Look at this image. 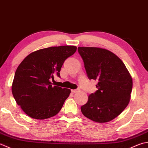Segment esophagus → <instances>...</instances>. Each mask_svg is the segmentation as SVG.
Here are the masks:
<instances>
[{
	"mask_svg": "<svg viewBox=\"0 0 148 148\" xmlns=\"http://www.w3.org/2000/svg\"><path fill=\"white\" fill-rule=\"evenodd\" d=\"M78 89H72V90H71V92H73V93L77 92H78Z\"/></svg>",
	"mask_w": 148,
	"mask_h": 148,
	"instance_id": "1",
	"label": "esophagus"
}]
</instances>
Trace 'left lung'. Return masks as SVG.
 <instances>
[{
  "instance_id": "1",
  "label": "left lung",
  "mask_w": 148,
  "mask_h": 148,
  "mask_svg": "<svg viewBox=\"0 0 148 148\" xmlns=\"http://www.w3.org/2000/svg\"><path fill=\"white\" fill-rule=\"evenodd\" d=\"M89 79L98 80V90L81 107L87 118L106 123L121 113L130 99L132 78L124 63L114 53L96 47H78Z\"/></svg>"
}]
</instances>
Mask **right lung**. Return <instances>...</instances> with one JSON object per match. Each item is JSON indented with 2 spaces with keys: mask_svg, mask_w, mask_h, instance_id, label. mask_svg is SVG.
<instances>
[{
  "mask_svg": "<svg viewBox=\"0 0 148 148\" xmlns=\"http://www.w3.org/2000/svg\"><path fill=\"white\" fill-rule=\"evenodd\" d=\"M75 46L52 47L27 56L14 74L12 93L26 114L36 119L56 116L70 95V89L53 86L65 60L76 52Z\"/></svg>",
  "mask_w": 148,
  "mask_h": 148,
  "instance_id": "add662e5",
  "label": "right lung"
}]
</instances>
